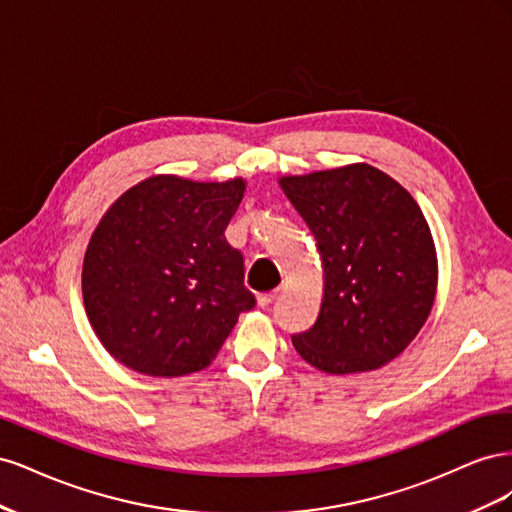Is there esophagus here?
I'll return each instance as SVG.
<instances>
[{
  "label": "esophagus",
  "instance_id": "34e87169",
  "mask_svg": "<svg viewBox=\"0 0 512 512\" xmlns=\"http://www.w3.org/2000/svg\"><path fill=\"white\" fill-rule=\"evenodd\" d=\"M275 297H277V292H265V294H258L256 301L260 307H269L275 301Z\"/></svg>",
  "mask_w": 512,
  "mask_h": 512
}]
</instances>
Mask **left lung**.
I'll return each mask as SVG.
<instances>
[{"instance_id":"obj_1","label":"left lung","mask_w":512,"mask_h":512,"mask_svg":"<svg viewBox=\"0 0 512 512\" xmlns=\"http://www.w3.org/2000/svg\"><path fill=\"white\" fill-rule=\"evenodd\" d=\"M280 188L316 237L324 269L318 318L292 346L333 376L393 361L436 301L438 256L421 207L365 162L286 175Z\"/></svg>"}]
</instances>
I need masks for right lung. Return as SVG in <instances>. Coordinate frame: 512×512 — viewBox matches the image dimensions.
<instances>
[{"instance_id":"add662e5","label":"right lung","mask_w":512,"mask_h":512,"mask_svg":"<svg viewBox=\"0 0 512 512\" xmlns=\"http://www.w3.org/2000/svg\"><path fill=\"white\" fill-rule=\"evenodd\" d=\"M245 179L153 175L108 207L83 262V303L102 346L153 378L211 365L239 314L256 305L224 230Z\"/></svg>"}]
</instances>
